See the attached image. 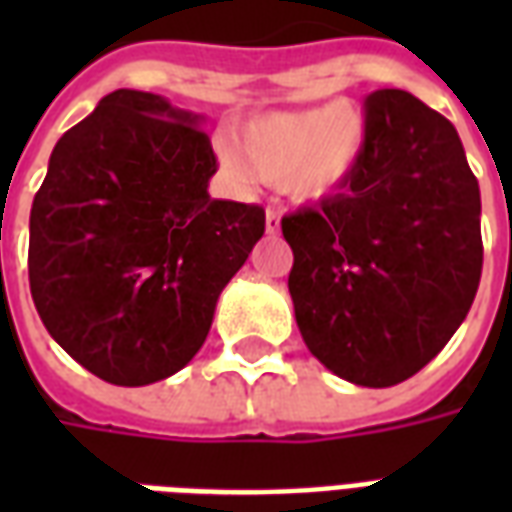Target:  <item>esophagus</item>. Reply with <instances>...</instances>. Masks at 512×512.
<instances>
[{
  "label": "esophagus",
  "instance_id": "1",
  "mask_svg": "<svg viewBox=\"0 0 512 512\" xmlns=\"http://www.w3.org/2000/svg\"><path fill=\"white\" fill-rule=\"evenodd\" d=\"M279 230V211L277 208H268L266 211V233L274 235Z\"/></svg>",
  "mask_w": 512,
  "mask_h": 512
}]
</instances>
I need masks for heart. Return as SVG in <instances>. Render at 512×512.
Listing matches in <instances>:
<instances>
[{"mask_svg":"<svg viewBox=\"0 0 512 512\" xmlns=\"http://www.w3.org/2000/svg\"><path fill=\"white\" fill-rule=\"evenodd\" d=\"M367 150V117L351 101L271 112L249 120L224 167L241 183H282L296 202H321L343 189Z\"/></svg>","mask_w":512,"mask_h":512,"instance_id":"b5f03b06","label":"heart"}]
</instances>
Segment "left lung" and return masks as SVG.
I'll list each match as a JSON object with an SVG mask.
<instances>
[{
	"instance_id": "left-lung-1",
	"label": "left lung",
	"mask_w": 512,
	"mask_h": 512,
	"mask_svg": "<svg viewBox=\"0 0 512 512\" xmlns=\"http://www.w3.org/2000/svg\"><path fill=\"white\" fill-rule=\"evenodd\" d=\"M367 150L340 194L282 219L310 354L384 389L447 345L483 271L480 186L447 117L403 90L365 101Z\"/></svg>"
}]
</instances>
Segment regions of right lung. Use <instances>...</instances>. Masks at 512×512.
I'll return each mask as SVG.
<instances>
[{
	"instance_id": "1",
	"label": "right lung",
	"mask_w": 512,
	"mask_h": 512,
	"mask_svg": "<svg viewBox=\"0 0 512 512\" xmlns=\"http://www.w3.org/2000/svg\"><path fill=\"white\" fill-rule=\"evenodd\" d=\"M205 117L115 90L60 136L29 213V290L84 370L147 386L189 365L263 238L260 205L213 200Z\"/></svg>"
}]
</instances>
